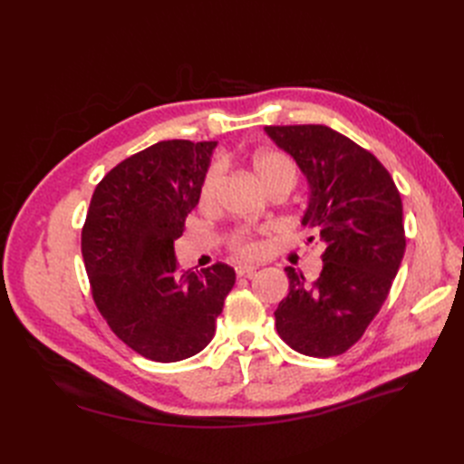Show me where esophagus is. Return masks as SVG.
<instances>
[{
	"mask_svg": "<svg viewBox=\"0 0 464 464\" xmlns=\"http://www.w3.org/2000/svg\"><path fill=\"white\" fill-rule=\"evenodd\" d=\"M257 269L256 266H251V265H240V266H236V275L237 276H254V273H256Z\"/></svg>",
	"mask_w": 464,
	"mask_h": 464,
	"instance_id": "obj_1",
	"label": "esophagus"
}]
</instances>
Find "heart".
I'll use <instances>...</instances> for the list:
<instances>
[{
    "instance_id": "b5f03b06",
    "label": "heart",
    "mask_w": 464,
    "mask_h": 464,
    "mask_svg": "<svg viewBox=\"0 0 464 464\" xmlns=\"http://www.w3.org/2000/svg\"><path fill=\"white\" fill-rule=\"evenodd\" d=\"M251 170H254L257 181L265 189L278 184H285L292 189L298 179L296 162H294L288 154L275 149L257 150L254 157H251ZM220 181H222V166L213 164L207 170L199 188V205L203 208H210L217 203ZM230 244H232L234 254L244 259L257 257L261 251V246L256 242V237L247 234L246 230H236L230 237Z\"/></svg>"
}]
</instances>
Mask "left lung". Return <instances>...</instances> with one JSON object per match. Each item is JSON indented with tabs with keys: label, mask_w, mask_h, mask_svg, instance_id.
I'll return each mask as SVG.
<instances>
[{
	"label": "left lung",
	"mask_w": 464,
	"mask_h": 464,
	"mask_svg": "<svg viewBox=\"0 0 464 464\" xmlns=\"http://www.w3.org/2000/svg\"><path fill=\"white\" fill-rule=\"evenodd\" d=\"M265 131L307 178L302 224L325 246L314 283L285 269L290 292L275 325L300 354L339 356L362 339L397 276L406 247L401 193L370 150L327 125H266Z\"/></svg>",
	"instance_id": "1"
}]
</instances>
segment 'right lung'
<instances>
[{"instance_id": "obj_1", "label": "right lung", "mask_w": 464, "mask_h": 464, "mask_svg": "<svg viewBox=\"0 0 464 464\" xmlns=\"http://www.w3.org/2000/svg\"><path fill=\"white\" fill-rule=\"evenodd\" d=\"M217 141H160L125 159L96 186L81 251L92 300L137 354L179 362L213 341L232 266L179 271L174 240L199 203Z\"/></svg>"}]
</instances>
